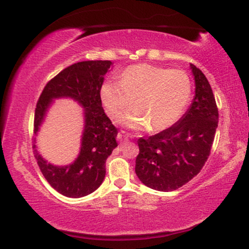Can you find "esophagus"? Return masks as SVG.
Returning <instances> with one entry per match:
<instances>
[{
	"label": "esophagus",
	"mask_w": 249,
	"mask_h": 249,
	"mask_svg": "<svg viewBox=\"0 0 249 249\" xmlns=\"http://www.w3.org/2000/svg\"><path fill=\"white\" fill-rule=\"evenodd\" d=\"M117 140H118L119 143H125V142H126V141L128 140L127 134L125 133L124 131L118 132V134H117Z\"/></svg>",
	"instance_id": "esophagus-1"
}]
</instances>
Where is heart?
I'll return each mask as SVG.
<instances>
[{"label":"heart","mask_w":249,"mask_h":249,"mask_svg":"<svg viewBox=\"0 0 249 249\" xmlns=\"http://www.w3.org/2000/svg\"><path fill=\"white\" fill-rule=\"evenodd\" d=\"M191 94L192 84L187 72L147 64L130 66L121 81L107 79L100 91L109 116L118 117L133 102L135 107L119 121L134 130L150 125L154 131L166 130L177 123L187 109Z\"/></svg>","instance_id":"obj_1"}]
</instances>
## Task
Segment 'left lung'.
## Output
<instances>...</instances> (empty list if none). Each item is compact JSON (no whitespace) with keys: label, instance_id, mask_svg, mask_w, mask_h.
<instances>
[{"label":"left lung","instance_id":"obj_1","mask_svg":"<svg viewBox=\"0 0 249 249\" xmlns=\"http://www.w3.org/2000/svg\"><path fill=\"white\" fill-rule=\"evenodd\" d=\"M195 97L185 114L166 130L138 140L135 173L147 187L173 191L199 173L211 154L218 123L216 102L206 76L190 64Z\"/></svg>","mask_w":249,"mask_h":249}]
</instances>
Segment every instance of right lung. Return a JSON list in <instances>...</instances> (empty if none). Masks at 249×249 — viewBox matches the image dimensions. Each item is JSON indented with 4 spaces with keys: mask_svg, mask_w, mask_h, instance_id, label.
<instances>
[{
    "mask_svg": "<svg viewBox=\"0 0 249 249\" xmlns=\"http://www.w3.org/2000/svg\"><path fill=\"white\" fill-rule=\"evenodd\" d=\"M109 60L81 61L69 66L45 85L35 109L34 134L37 135L55 99L68 98L83 108L84 128L79 154L71 164L58 166L48 163L33 142L35 158L46 181L59 194L81 198L97 190L104 182L106 160L117 147V128L105 114L100 90L105 75L110 71Z\"/></svg>",
    "mask_w": 249,
    "mask_h": 249,
    "instance_id": "1",
    "label": "right lung"
}]
</instances>
